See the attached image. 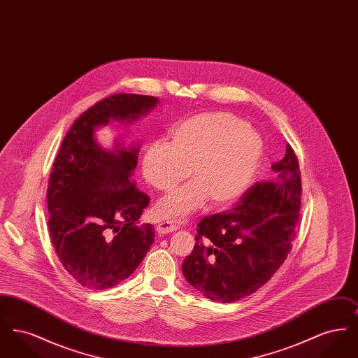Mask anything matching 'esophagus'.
Here are the masks:
<instances>
[{
	"mask_svg": "<svg viewBox=\"0 0 358 358\" xmlns=\"http://www.w3.org/2000/svg\"><path fill=\"white\" fill-rule=\"evenodd\" d=\"M180 228V220H168V222H161L157 224L155 229L158 234H169L174 232Z\"/></svg>",
	"mask_w": 358,
	"mask_h": 358,
	"instance_id": "1",
	"label": "esophagus"
}]
</instances>
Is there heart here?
Segmentation results:
<instances>
[{
  "instance_id": "heart-1",
  "label": "heart",
  "mask_w": 358,
  "mask_h": 358,
  "mask_svg": "<svg viewBox=\"0 0 358 358\" xmlns=\"http://www.w3.org/2000/svg\"><path fill=\"white\" fill-rule=\"evenodd\" d=\"M262 142L248 124L231 113L194 115L171 131V143L154 142L142 159L152 187L169 192L190 176L193 181L155 205L158 217H178L203 206L231 203L251 182Z\"/></svg>"
}]
</instances>
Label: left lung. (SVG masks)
<instances>
[{"label": "left lung", "mask_w": 358, "mask_h": 358, "mask_svg": "<svg viewBox=\"0 0 358 358\" xmlns=\"http://www.w3.org/2000/svg\"><path fill=\"white\" fill-rule=\"evenodd\" d=\"M275 178L248 187L225 213L203 217L196 244L182 263L190 286L213 302L251 295L285 263L299 222V161L287 145Z\"/></svg>", "instance_id": "obj_1"}]
</instances>
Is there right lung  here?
Segmentation results:
<instances>
[{
    "label": "right lung",
    "mask_w": 358,
    "mask_h": 358,
    "mask_svg": "<svg viewBox=\"0 0 358 358\" xmlns=\"http://www.w3.org/2000/svg\"><path fill=\"white\" fill-rule=\"evenodd\" d=\"M157 98L114 94L73 122L53 162L47 203L52 244L66 271L83 287L106 289L136 271L154 243V227L136 222L150 197L131 176L138 149L106 152L94 127L110 120H133Z\"/></svg>",
    "instance_id": "add662e5"
}]
</instances>
